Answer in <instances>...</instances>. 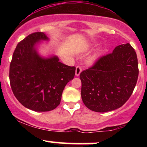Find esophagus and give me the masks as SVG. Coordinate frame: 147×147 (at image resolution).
<instances>
[{
	"label": "esophagus",
	"mask_w": 147,
	"mask_h": 147,
	"mask_svg": "<svg viewBox=\"0 0 147 147\" xmlns=\"http://www.w3.org/2000/svg\"><path fill=\"white\" fill-rule=\"evenodd\" d=\"M82 68H81L80 66H77L76 67V70H75V75L76 76H79L80 75V73L82 72Z\"/></svg>",
	"instance_id": "esophagus-1"
}]
</instances>
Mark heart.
I'll return each mask as SVG.
<instances>
[{"instance_id":"b5f03b06","label":"heart","mask_w":147,"mask_h":147,"mask_svg":"<svg viewBox=\"0 0 147 147\" xmlns=\"http://www.w3.org/2000/svg\"><path fill=\"white\" fill-rule=\"evenodd\" d=\"M97 60V54H94V55H90V57H88L86 62L88 64H93Z\"/></svg>"}]
</instances>
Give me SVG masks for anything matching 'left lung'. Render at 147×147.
<instances>
[{"mask_svg":"<svg viewBox=\"0 0 147 147\" xmlns=\"http://www.w3.org/2000/svg\"><path fill=\"white\" fill-rule=\"evenodd\" d=\"M138 73L137 55L132 46L126 43L115 47L112 53L81 72L84 104L98 113L119 109L133 93Z\"/></svg>","mask_w":147,"mask_h":147,"instance_id":"1","label":"left lung"}]
</instances>
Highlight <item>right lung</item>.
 <instances>
[{
	"instance_id": "obj_1",
	"label": "right lung",
	"mask_w": 147,
	"mask_h": 147,
	"mask_svg": "<svg viewBox=\"0 0 147 147\" xmlns=\"http://www.w3.org/2000/svg\"><path fill=\"white\" fill-rule=\"evenodd\" d=\"M48 41L43 32L28 35L16 46L9 67L14 96L22 105L36 112L56 109L64 88L75 74V66L62 63L56 55H40L39 43Z\"/></svg>"
}]
</instances>
